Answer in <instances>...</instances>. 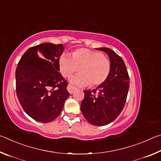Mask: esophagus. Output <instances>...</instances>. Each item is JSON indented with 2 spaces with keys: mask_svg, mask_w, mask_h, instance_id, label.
Instances as JSON below:
<instances>
[{
  "mask_svg": "<svg viewBox=\"0 0 161 161\" xmlns=\"http://www.w3.org/2000/svg\"><path fill=\"white\" fill-rule=\"evenodd\" d=\"M67 91L69 92V94H72L73 92H74L76 90L75 87L72 86V85H71V84H69V85L67 86Z\"/></svg>",
  "mask_w": 161,
  "mask_h": 161,
  "instance_id": "1",
  "label": "esophagus"
}]
</instances>
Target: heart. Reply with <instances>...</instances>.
<instances>
[{"instance_id":"b5f03b06","label":"heart","mask_w":161,"mask_h":161,"mask_svg":"<svg viewBox=\"0 0 161 161\" xmlns=\"http://www.w3.org/2000/svg\"><path fill=\"white\" fill-rule=\"evenodd\" d=\"M61 74L68 77L80 69V73L70 77V82L76 86H99L107 80L111 72V63L99 52L81 48L75 51L72 57L62 54L59 59Z\"/></svg>"}]
</instances>
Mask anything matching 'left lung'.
<instances>
[{
    "mask_svg": "<svg viewBox=\"0 0 161 161\" xmlns=\"http://www.w3.org/2000/svg\"><path fill=\"white\" fill-rule=\"evenodd\" d=\"M109 58L111 72L103 84L93 90H84L81 111L89 123L105 126L114 121L123 110L129 89V77L121 57L107 47L96 48Z\"/></svg>",
    "mask_w": 161,
    "mask_h": 161,
    "instance_id": "left-lung-1",
    "label": "left lung"
}]
</instances>
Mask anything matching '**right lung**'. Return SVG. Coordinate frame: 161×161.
Segmentation results:
<instances>
[{"label":"right lung","mask_w":161,"mask_h":161,"mask_svg":"<svg viewBox=\"0 0 161 161\" xmlns=\"http://www.w3.org/2000/svg\"><path fill=\"white\" fill-rule=\"evenodd\" d=\"M63 45L42 43L29 48L15 72L16 93L27 114L42 123L60 114L69 93L68 83L59 72Z\"/></svg>","instance_id":"right-lung-1"}]
</instances>
